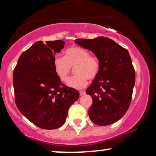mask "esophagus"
I'll use <instances>...</instances> for the list:
<instances>
[{"instance_id":"obj_1","label":"esophagus","mask_w":156,"mask_h":156,"mask_svg":"<svg viewBox=\"0 0 156 156\" xmlns=\"http://www.w3.org/2000/svg\"><path fill=\"white\" fill-rule=\"evenodd\" d=\"M85 94H86V92H85L84 91H80V94L81 96H82V95H84Z\"/></svg>"}]
</instances>
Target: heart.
<instances>
[{"instance_id": "b5f03b06", "label": "heart", "mask_w": 156, "mask_h": 156, "mask_svg": "<svg viewBox=\"0 0 156 156\" xmlns=\"http://www.w3.org/2000/svg\"><path fill=\"white\" fill-rule=\"evenodd\" d=\"M55 72L62 82L69 79L72 67L76 75L68 81L67 84L74 89H83L87 85V79L92 80L97 77L100 70V62L96 56L90 55L86 49L72 47L65 51L64 57L57 56L53 62Z\"/></svg>"}]
</instances>
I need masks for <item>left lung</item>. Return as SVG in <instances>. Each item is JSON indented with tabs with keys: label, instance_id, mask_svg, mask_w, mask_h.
I'll use <instances>...</instances> for the list:
<instances>
[{
	"label": "left lung",
	"instance_id": "left-lung-1",
	"mask_svg": "<svg viewBox=\"0 0 156 156\" xmlns=\"http://www.w3.org/2000/svg\"><path fill=\"white\" fill-rule=\"evenodd\" d=\"M74 42L91 51L100 62L99 74L86 90L93 101L89 119L98 126L112 124L126 113L131 101L136 75L129 53L108 37Z\"/></svg>",
	"mask_w": 156,
	"mask_h": 156
}]
</instances>
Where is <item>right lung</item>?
<instances>
[{
	"label": "right lung",
	"instance_id": "right-lung-1",
	"mask_svg": "<svg viewBox=\"0 0 156 156\" xmlns=\"http://www.w3.org/2000/svg\"><path fill=\"white\" fill-rule=\"evenodd\" d=\"M62 40L37 41L23 52L13 71L15 101L30 121L43 129H55L66 121L69 106L80 97L55 72V55L64 48Z\"/></svg>",
	"mask_w": 156,
	"mask_h": 156
}]
</instances>
